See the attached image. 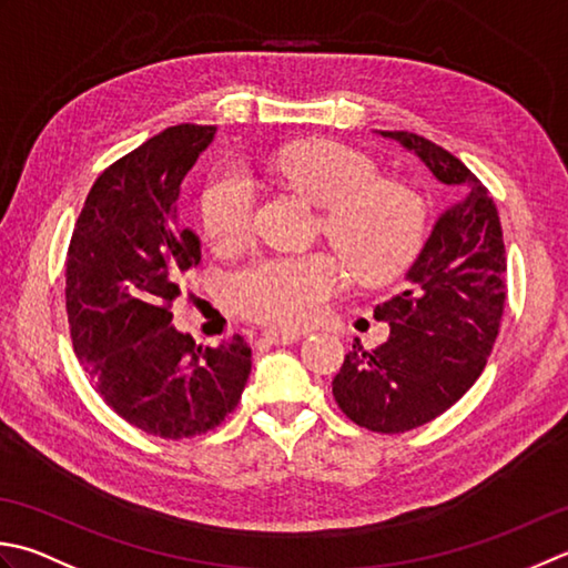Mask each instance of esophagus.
Instances as JSON below:
<instances>
[{"label": "esophagus", "instance_id": "obj_1", "mask_svg": "<svg viewBox=\"0 0 568 568\" xmlns=\"http://www.w3.org/2000/svg\"><path fill=\"white\" fill-rule=\"evenodd\" d=\"M303 337V332H287V329H263V339L268 344H293Z\"/></svg>", "mask_w": 568, "mask_h": 568}]
</instances>
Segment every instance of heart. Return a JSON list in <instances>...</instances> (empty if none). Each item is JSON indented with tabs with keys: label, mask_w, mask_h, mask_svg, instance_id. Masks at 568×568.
Here are the masks:
<instances>
[{
	"label": "heart",
	"mask_w": 568,
	"mask_h": 568,
	"mask_svg": "<svg viewBox=\"0 0 568 568\" xmlns=\"http://www.w3.org/2000/svg\"><path fill=\"white\" fill-rule=\"evenodd\" d=\"M263 172L300 189L322 209V231L347 255L364 281L404 271L424 243L426 204L414 189L379 180L366 154L337 142H291L263 158ZM258 184L231 162L214 172L202 194L206 236L221 248L239 246L253 231ZM352 281L337 253L261 255L231 275V297L243 315L277 327L315 322L327 300Z\"/></svg>",
	"instance_id": "heart-1"
}]
</instances>
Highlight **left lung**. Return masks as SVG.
<instances>
[{
	"instance_id": "left-lung-1",
	"label": "left lung",
	"mask_w": 568,
	"mask_h": 568,
	"mask_svg": "<svg viewBox=\"0 0 568 568\" xmlns=\"http://www.w3.org/2000/svg\"><path fill=\"white\" fill-rule=\"evenodd\" d=\"M382 135L463 192L408 268L404 291L374 307V320L392 327L388 339L374 349L354 342L332 379L335 402L354 424L406 433L446 414L483 374L503 322L507 258L497 206L468 166L416 132Z\"/></svg>"
}]
</instances>
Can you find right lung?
<instances>
[{
	"instance_id": "add662e5",
	"label": "right lung",
	"mask_w": 568,
	"mask_h": 568,
	"mask_svg": "<svg viewBox=\"0 0 568 568\" xmlns=\"http://www.w3.org/2000/svg\"><path fill=\"white\" fill-rule=\"evenodd\" d=\"M214 132L182 122L105 166L65 253L75 357L122 420L164 440L214 430L251 374L243 335L204 347L170 325L182 277L202 258L182 224V182Z\"/></svg>"
}]
</instances>
